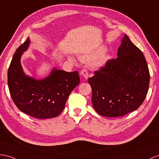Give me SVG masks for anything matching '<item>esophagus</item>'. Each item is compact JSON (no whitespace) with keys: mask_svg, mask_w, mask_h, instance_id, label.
Masks as SVG:
<instances>
[{"mask_svg":"<svg viewBox=\"0 0 159 159\" xmlns=\"http://www.w3.org/2000/svg\"><path fill=\"white\" fill-rule=\"evenodd\" d=\"M80 75L82 76L84 79L87 80L89 77V72L87 71V70L86 68L83 69L82 70L80 71Z\"/></svg>","mask_w":159,"mask_h":159,"instance_id":"34e87169","label":"esophagus"}]
</instances>
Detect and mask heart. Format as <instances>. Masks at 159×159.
Listing matches in <instances>:
<instances>
[{"label": "heart", "instance_id": "1", "mask_svg": "<svg viewBox=\"0 0 159 159\" xmlns=\"http://www.w3.org/2000/svg\"><path fill=\"white\" fill-rule=\"evenodd\" d=\"M106 51V48L104 46L99 47L97 49L93 51L91 54L87 55L84 57L85 60H93V66L95 68H100L104 66L108 62L110 56L108 54L104 53Z\"/></svg>", "mask_w": 159, "mask_h": 159}]
</instances>
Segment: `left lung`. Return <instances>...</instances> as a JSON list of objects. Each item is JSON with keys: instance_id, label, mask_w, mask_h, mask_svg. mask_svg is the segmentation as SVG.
I'll return each instance as SVG.
<instances>
[{"instance_id": "left-lung-1", "label": "left lung", "mask_w": 159, "mask_h": 159, "mask_svg": "<svg viewBox=\"0 0 159 159\" xmlns=\"http://www.w3.org/2000/svg\"><path fill=\"white\" fill-rule=\"evenodd\" d=\"M117 56L88 80L93 108L106 117L122 116L137 110L149 88L150 72L144 55L126 34Z\"/></svg>"}]
</instances>
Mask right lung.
Masks as SVG:
<instances>
[{"label": "right lung", "mask_w": 159, "mask_h": 159, "mask_svg": "<svg viewBox=\"0 0 159 159\" xmlns=\"http://www.w3.org/2000/svg\"><path fill=\"white\" fill-rule=\"evenodd\" d=\"M28 38L17 48L8 70V86L13 102L21 112L36 119H50L64 109L70 93L80 83L77 71L68 72L55 68L49 76L36 80L22 69L21 57L30 45Z\"/></svg>", "instance_id": "add662e5"}]
</instances>
